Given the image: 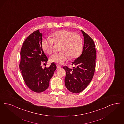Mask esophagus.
Here are the masks:
<instances>
[{"mask_svg":"<svg viewBox=\"0 0 124 124\" xmlns=\"http://www.w3.org/2000/svg\"><path fill=\"white\" fill-rule=\"evenodd\" d=\"M57 69H60V68L61 67V66L60 65H59V64H57Z\"/></svg>","mask_w":124,"mask_h":124,"instance_id":"esophagus-1","label":"esophagus"}]
</instances>
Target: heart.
I'll list each match as a JSON object with an SVG mask.
<instances>
[{
	"instance_id": "1",
	"label": "heart",
	"mask_w": 124,
	"mask_h": 124,
	"mask_svg": "<svg viewBox=\"0 0 124 124\" xmlns=\"http://www.w3.org/2000/svg\"><path fill=\"white\" fill-rule=\"evenodd\" d=\"M52 38L46 37L41 42L42 49L48 54H51L54 51V42L62 43L59 53L52 55L50 60L51 62L62 64L69 59L73 60L79 56L83 50V40L79 34L69 30L57 31L52 34Z\"/></svg>"
}]
</instances>
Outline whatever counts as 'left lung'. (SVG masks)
Listing matches in <instances>:
<instances>
[{
    "instance_id": "obj_1",
    "label": "left lung",
    "mask_w": 124,
    "mask_h": 124,
    "mask_svg": "<svg viewBox=\"0 0 124 124\" xmlns=\"http://www.w3.org/2000/svg\"><path fill=\"white\" fill-rule=\"evenodd\" d=\"M84 44L81 55L72 63V69L64 66L66 71L65 85L70 91L78 93L84 90L92 79L95 69L96 57L94 41L89 35L81 30Z\"/></svg>"
}]
</instances>
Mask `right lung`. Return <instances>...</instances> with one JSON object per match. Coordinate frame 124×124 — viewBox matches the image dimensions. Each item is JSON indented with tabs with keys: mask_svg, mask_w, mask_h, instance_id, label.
<instances>
[{
	"mask_svg": "<svg viewBox=\"0 0 124 124\" xmlns=\"http://www.w3.org/2000/svg\"><path fill=\"white\" fill-rule=\"evenodd\" d=\"M42 37L39 30L33 32L26 39L20 52L19 68L23 78L28 87L37 93L48 88L50 80L57 68L54 63L49 67H42V64L48 60L42 49Z\"/></svg>",
	"mask_w": 124,
	"mask_h": 124,
	"instance_id": "obj_1",
	"label": "right lung"
}]
</instances>
